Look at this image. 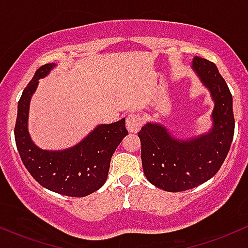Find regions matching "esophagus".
<instances>
[{
  "label": "esophagus",
  "instance_id": "obj_1",
  "mask_svg": "<svg viewBox=\"0 0 248 248\" xmlns=\"http://www.w3.org/2000/svg\"><path fill=\"white\" fill-rule=\"evenodd\" d=\"M142 118H141L139 114H135V113H132L129 114L128 116H127V120H126V127L127 129L129 130V132H138L139 129L141 128V126H142Z\"/></svg>",
  "mask_w": 248,
  "mask_h": 248
}]
</instances>
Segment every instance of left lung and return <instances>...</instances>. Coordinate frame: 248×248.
<instances>
[{
	"instance_id": "left-lung-1",
	"label": "left lung",
	"mask_w": 248,
	"mask_h": 248,
	"mask_svg": "<svg viewBox=\"0 0 248 248\" xmlns=\"http://www.w3.org/2000/svg\"><path fill=\"white\" fill-rule=\"evenodd\" d=\"M192 69L208 89L214 108L212 128L189 139H178L162 124L147 122L138 133L147 180L167 192H182L216 175L234 135L232 94L213 62L195 56Z\"/></svg>"
}]
</instances>
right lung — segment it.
<instances>
[{
    "label": "right lung",
    "instance_id": "add662e5",
    "mask_svg": "<svg viewBox=\"0 0 248 248\" xmlns=\"http://www.w3.org/2000/svg\"><path fill=\"white\" fill-rule=\"evenodd\" d=\"M55 63L40 67L24 88L17 106L15 141L23 165L41 186L68 197H86L101 188L107 180L111 155L128 134L124 119L99 124L83 140L62 151L41 149L32 142L28 130L29 103L39 86Z\"/></svg>",
    "mask_w": 248,
    "mask_h": 248
}]
</instances>
